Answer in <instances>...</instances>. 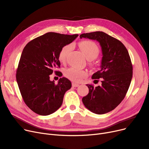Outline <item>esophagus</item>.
<instances>
[{"label":"esophagus","mask_w":149,"mask_h":149,"mask_svg":"<svg viewBox=\"0 0 149 149\" xmlns=\"http://www.w3.org/2000/svg\"><path fill=\"white\" fill-rule=\"evenodd\" d=\"M72 86L73 87H78L79 86L80 84H77V83H72Z\"/></svg>","instance_id":"34e87169"}]
</instances>
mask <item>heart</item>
I'll return each instance as SVG.
<instances>
[{"label": "heart", "mask_w": 149, "mask_h": 149, "mask_svg": "<svg viewBox=\"0 0 149 149\" xmlns=\"http://www.w3.org/2000/svg\"><path fill=\"white\" fill-rule=\"evenodd\" d=\"M79 46L88 60H94L99 54V48L97 44L91 40L82 41L79 43ZM72 48V45H67L63 46L58 54V59L60 62L66 61L69 52ZM65 76L68 79L75 82L80 81L84 77L87 75V72L84 70L70 67L65 70Z\"/></svg>", "instance_id": "heart-1"}]
</instances>
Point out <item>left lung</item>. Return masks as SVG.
<instances>
[{"mask_svg":"<svg viewBox=\"0 0 149 149\" xmlns=\"http://www.w3.org/2000/svg\"><path fill=\"white\" fill-rule=\"evenodd\" d=\"M80 37L98 41L103 54L100 69L92 76V79H100L101 85L93 88L86 84L89 93L82 98L83 103L93 113H106L121 103L130 86L133 68L129 52L120 40L102 31Z\"/></svg>","mask_w":149,"mask_h":149,"instance_id":"obj_1","label":"left lung"}]
</instances>
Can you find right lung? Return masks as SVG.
<instances>
[{"mask_svg": "<svg viewBox=\"0 0 149 149\" xmlns=\"http://www.w3.org/2000/svg\"><path fill=\"white\" fill-rule=\"evenodd\" d=\"M78 36L48 33L25 46L17 69L16 80L23 101L34 112L48 115L61 106L65 92L72 86L71 82L62 77L56 84L49 80V75L60 66L58 54L61 48ZM58 72V75L61 74L55 71Z\"/></svg>", "mask_w": 149, "mask_h": 149, "instance_id": "right-lung-1", "label": "right lung"}]
</instances>
